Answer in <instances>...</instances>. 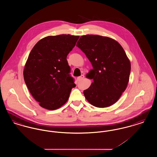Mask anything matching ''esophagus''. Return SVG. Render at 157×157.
I'll return each mask as SVG.
<instances>
[{
  "label": "esophagus",
  "instance_id": "1",
  "mask_svg": "<svg viewBox=\"0 0 157 157\" xmlns=\"http://www.w3.org/2000/svg\"><path fill=\"white\" fill-rule=\"evenodd\" d=\"M84 78H85V76L83 75H82L81 76H80L78 77L77 79H78V81H81V80H82V79Z\"/></svg>",
  "mask_w": 157,
  "mask_h": 157
}]
</instances>
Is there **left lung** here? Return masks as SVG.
I'll return each mask as SVG.
<instances>
[{"label": "left lung", "instance_id": "1", "mask_svg": "<svg viewBox=\"0 0 157 157\" xmlns=\"http://www.w3.org/2000/svg\"><path fill=\"white\" fill-rule=\"evenodd\" d=\"M76 46L93 67L86 75L93 82L83 91L85 97L98 108L114 104L126 90L131 72V62L123 48L112 38L95 35L82 36Z\"/></svg>", "mask_w": 157, "mask_h": 157}]
</instances>
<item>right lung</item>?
Here are the masks:
<instances>
[{"label": "right lung", "mask_w": 157, "mask_h": 157, "mask_svg": "<svg viewBox=\"0 0 157 157\" xmlns=\"http://www.w3.org/2000/svg\"><path fill=\"white\" fill-rule=\"evenodd\" d=\"M79 36H49L38 41L29 55L23 70L25 83L39 105L55 110L67 102L76 86L69 74L67 57Z\"/></svg>", "instance_id": "1"}]
</instances>
